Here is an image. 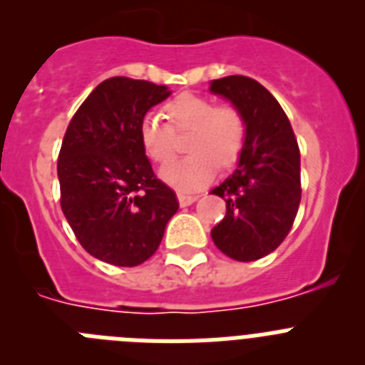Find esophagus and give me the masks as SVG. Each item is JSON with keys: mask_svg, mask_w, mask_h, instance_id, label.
Segmentation results:
<instances>
[{"mask_svg": "<svg viewBox=\"0 0 365 365\" xmlns=\"http://www.w3.org/2000/svg\"><path fill=\"white\" fill-rule=\"evenodd\" d=\"M177 201H179L180 206H190L192 202L197 201V195H193V193L179 192V193H177Z\"/></svg>", "mask_w": 365, "mask_h": 365, "instance_id": "esophagus-1", "label": "esophagus"}]
</instances>
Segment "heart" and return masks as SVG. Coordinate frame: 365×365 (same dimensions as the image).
<instances>
[{
    "instance_id": "obj_1",
    "label": "heart",
    "mask_w": 365,
    "mask_h": 365,
    "mask_svg": "<svg viewBox=\"0 0 365 365\" xmlns=\"http://www.w3.org/2000/svg\"><path fill=\"white\" fill-rule=\"evenodd\" d=\"M172 125L159 115L148 113L140 122L138 135L144 151L155 163L166 164L175 155V135L190 131L186 150L192 155L168 164L160 170L166 185L182 192L208 185L215 175L217 163L230 166L240 157L245 140V122L241 113L230 106H219L205 96L179 95L166 104Z\"/></svg>"
}]
</instances>
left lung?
Returning <instances> with one entry per match:
<instances>
[{"mask_svg": "<svg viewBox=\"0 0 365 365\" xmlns=\"http://www.w3.org/2000/svg\"><path fill=\"white\" fill-rule=\"evenodd\" d=\"M208 91L228 100L245 122L237 168L212 190L227 202L212 240L232 259L256 261L279 247L298 214V143L278 100L256 80L225 76L212 80Z\"/></svg>", "mask_w": 365, "mask_h": 365, "instance_id": "1", "label": "left lung"}]
</instances>
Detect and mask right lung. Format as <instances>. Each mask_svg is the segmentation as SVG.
Returning <instances> with one entry per match:
<instances>
[{
  "mask_svg": "<svg viewBox=\"0 0 365 365\" xmlns=\"http://www.w3.org/2000/svg\"><path fill=\"white\" fill-rule=\"evenodd\" d=\"M166 86L113 76L83 100L58 157L62 210L76 240L100 261L137 267L163 241L179 208L175 193L155 179L138 128Z\"/></svg>",
  "mask_w": 365,
  "mask_h": 365,
  "instance_id": "add662e5",
  "label": "right lung"
}]
</instances>
